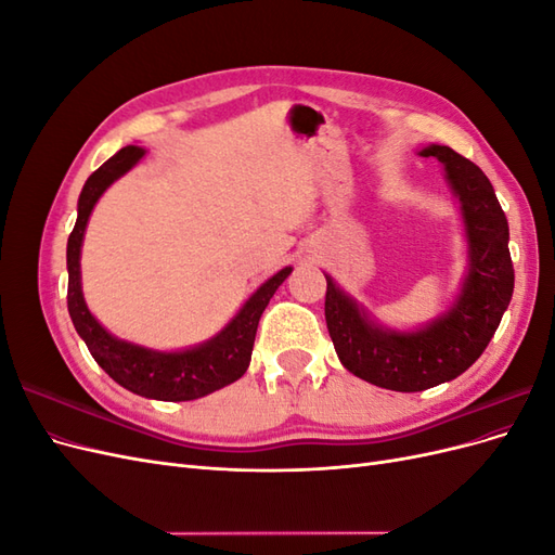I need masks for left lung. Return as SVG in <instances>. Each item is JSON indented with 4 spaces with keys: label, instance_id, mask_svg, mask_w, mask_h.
I'll return each instance as SVG.
<instances>
[{
    "label": "left lung",
    "instance_id": "left-lung-1",
    "mask_svg": "<svg viewBox=\"0 0 555 555\" xmlns=\"http://www.w3.org/2000/svg\"><path fill=\"white\" fill-rule=\"evenodd\" d=\"M422 157L444 164L456 192L469 245V273L453 308L430 326L400 333L375 326L326 275V326L349 373L391 391H424L465 373L505 314L514 292L509 224L493 184L477 164L447 145H428Z\"/></svg>",
    "mask_w": 555,
    "mask_h": 555
}]
</instances>
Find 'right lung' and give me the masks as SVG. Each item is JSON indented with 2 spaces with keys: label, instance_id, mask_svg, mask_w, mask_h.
I'll use <instances>...</instances> for the list:
<instances>
[{
  "label": "right lung",
  "instance_id": "1",
  "mask_svg": "<svg viewBox=\"0 0 555 555\" xmlns=\"http://www.w3.org/2000/svg\"><path fill=\"white\" fill-rule=\"evenodd\" d=\"M145 155L143 147L127 145L113 155L106 164L88 178L86 188L78 198V220L66 243V268H69V292H66V306H69L72 322L78 335L86 340L90 354L104 371L131 393H139L155 400H194L208 396L222 386L236 382L245 375L259 319L273 298L280 284L287 280L292 268H282L271 280L263 282L243 310L233 317V322L217 333L206 345L188 351H153L125 340H117L90 314L80 292V245L82 233L88 227V217L94 204L106 192L108 184L125 176L133 164Z\"/></svg>",
  "mask_w": 555,
  "mask_h": 555
}]
</instances>
